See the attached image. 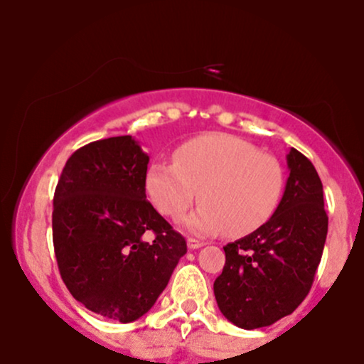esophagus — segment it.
Segmentation results:
<instances>
[{
  "mask_svg": "<svg viewBox=\"0 0 364 364\" xmlns=\"http://www.w3.org/2000/svg\"><path fill=\"white\" fill-rule=\"evenodd\" d=\"M203 245H205L203 241L195 240V237H188V248L190 250H198V248H202Z\"/></svg>",
  "mask_w": 364,
  "mask_h": 364,
  "instance_id": "esophagus-1",
  "label": "esophagus"
}]
</instances>
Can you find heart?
Instances as JSON below:
<instances>
[{"label":"heart","mask_w":364,"mask_h":364,"mask_svg":"<svg viewBox=\"0 0 364 364\" xmlns=\"http://www.w3.org/2000/svg\"><path fill=\"white\" fill-rule=\"evenodd\" d=\"M173 161L149 166L145 191L171 219H179L200 195L202 203L185 220L195 235H250L274 215L282 198L281 162L240 136H196L179 145Z\"/></svg>","instance_id":"heart-1"}]
</instances>
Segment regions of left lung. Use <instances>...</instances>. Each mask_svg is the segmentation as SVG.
<instances>
[{"label":"left lung","instance_id":"left-lung-1","mask_svg":"<svg viewBox=\"0 0 364 364\" xmlns=\"http://www.w3.org/2000/svg\"><path fill=\"white\" fill-rule=\"evenodd\" d=\"M287 168L274 215L224 246L225 265L214 294L223 315L240 328L267 327L291 315L310 292L323 253L328 217L318 173L296 149L287 154Z\"/></svg>","mask_w":364,"mask_h":364}]
</instances>
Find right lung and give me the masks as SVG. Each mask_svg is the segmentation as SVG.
Masks as SVG:
<instances>
[{"mask_svg":"<svg viewBox=\"0 0 364 364\" xmlns=\"http://www.w3.org/2000/svg\"><path fill=\"white\" fill-rule=\"evenodd\" d=\"M147 164L129 135L92 141L66 161L53 200L63 282L83 306L121 323L154 306L186 253L185 237L147 200Z\"/></svg>","mask_w":364,"mask_h":364,"instance_id":"add662e5","label":"right lung"}]
</instances>
